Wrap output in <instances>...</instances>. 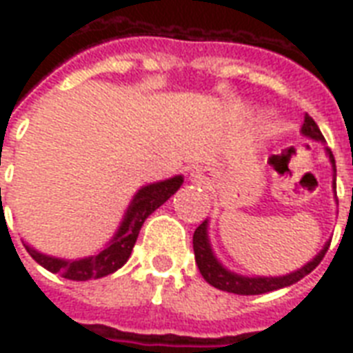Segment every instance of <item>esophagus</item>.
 Returning <instances> with one entry per match:
<instances>
[{
    "mask_svg": "<svg viewBox=\"0 0 353 353\" xmlns=\"http://www.w3.org/2000/svg\"><path fill=\"white\" fill-rule=\"evenodd\" d=\"M191 179L192 181H196V183H206L208 181L206 170H196V172H192Z\"/></svg>",
    "mask_w": 353,
    "mask_h": 353,
    "instance_id": "34e87169",
    "label": "esophagus"
}]
</instances>
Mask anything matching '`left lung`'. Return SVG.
I'll use <instances>...</instances> for the list:
<instances>
[{"instance_id":"obj_1","label":"left lung","mask_w":353,"mask_h":353,"mask_svg":"<svg viewBox=\"0 0 353 353\" xmlns=\"http://www.w3.org/2000/svg\"><path fill=\"white\" fill-rule=\"evenodd\" d=\"M303 134L310 136L314 139H321L323 141V134L319 132L318 124L314 123L308 113L304 115V124H303ZM327 154L333 162V170L336 174V166H334V157L331 153V149H327ZM334 189H336V183ZM329 244L323 248V252L319 253L318 257L314 261H310L308 265L303 266L301 270L296 272H291L288 276H280V278H245V276H238L234 272H229L227 268H223L217 259L214 257V253L210 250V244H208L206 236V223H202L196 227L194 234H192V250H194V259H196V265H199L200 274L204 276V280L208 283H212L214 288L221 289V291H229V293H236V295H261V293H268V291H274V289L288 288L291 283H295L301 278H304L306 274H310L316 266L321 263V259L325 257V252Z\"/></svg>"}]
</instances>
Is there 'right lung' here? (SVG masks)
Segmentation results:
<instances>
[{
	"label": "right lung",
	"mask_w": 353,
	"mask_h": 353,
	"mask_svg": "<svg viewBox=\"0 0 353 353\" xmlns=\"http://www.w3.org/2000/svg\"><path fill=\"white\" fill-rule=\"evenodd\" d=\"M181 183H183V177L176 176L172 177V179H166V181H161V183L143 187L132 200L130 208L126 212V217H124L123 225H121V229L115 234V238L109 242V245L103 252L94 255V257L81 261H62L41 255V253H37L32 248H28V245L26 250L43 268H47L49 272L60 274L65 280L87 281L103 278L108 274L115 272L117 268H121L128 261L132 248H134L136 240H138L139 229H141L143 221L153 214L157 208L162 206L181 187Z\"/></svg>",
	"instance_id": "1"
}]
</instances>
